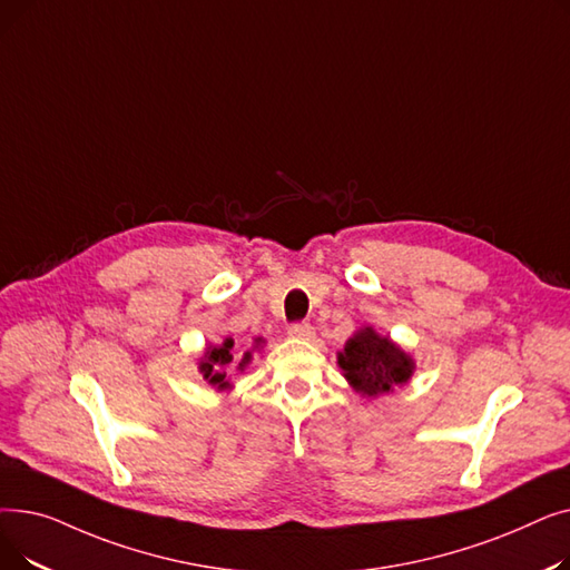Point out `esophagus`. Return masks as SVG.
<instances>
[{
    "label": "esophagus",
    "mask_w": 570,
    "mask_h": 570,
    "mask_svg": "<svg viewBox=\"0 0 570 570\" xmlns=\"http://www.w3.org/2000/svg\"><path fill=\"white\" fill-rule=\"evenodd\" d=\"M288 335L295 340H312L314 337V325L307 321H297L288 325Z\"/></svg>",
    "instance_id": "1"
}]
</instances>
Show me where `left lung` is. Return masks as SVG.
Wrapping results in <instances>:
<instances>
[{
    "mask_svg": "<svg viewBox=\"0 0 570 570\" xmlns=\"http://www.w3.org/2000/svg\"><path fill=\"white\" fill-rule=\"evenodd\" d=\"M337 363L355 391L367 397L391 393L413 374L411 357L387 337L376 335L372 327H363L346 342Z\"/></svg>",
    "mask_w": 570,
    "mask_h": 570,
    "instance_id": "obj_1",
    "label": "left lung"
}]
</instances>
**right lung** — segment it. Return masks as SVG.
Segmentation results:
<instances>
[{"mask_svg": "<svg viewBox=\"0 0 570 570\" xmlns=\"http://www.w3.org/2000/svg\"><path fill=\"white\" fill-rule=\"evenodd\" d=\"M230 348H233V340H226L222 346H209L205 351V361L200 363V372H203V379H207V383H213L217 387H228L226 374L233 370ZM249 361H252V353L247 351L243 355V361H239L237 370H245Z\"/></svg>", "mask_w": 570, "mask_h": 570, "instance_id": "right-lung-1", "label": "right lung"}]
</instances>
